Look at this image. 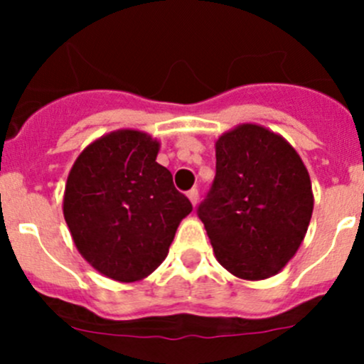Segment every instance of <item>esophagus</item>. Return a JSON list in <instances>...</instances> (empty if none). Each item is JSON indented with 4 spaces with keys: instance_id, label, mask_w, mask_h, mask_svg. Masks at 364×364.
Instances as JSON below:
<instances>
[{
    "instance_id": "1",
    "label": "esophagus",
    "mask_w": 364,
    "mask_h": 364,
    "mask_svg": "<svg viewBox=\"0 0 364 364\" xmlns=\"http://www.w3.org/2000/svg\"><path fill=\"white\" fill-rule=\"evenodd\" d=\"M186 197H188L190 203H192V205H196L197 200H199V190H197V188L188 190V192H186Z\"/></svg>"
}]
</instances>
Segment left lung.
Returning <instances> with one entry per match:
<instances>
[{
    "mask_svg": "<svg viewBox=\"0 0 364 364\" xmlns=\"http://www.w3.org/2000/svg\"><path fill=\"white\" fill-rule=\"evenodd\" d=\"M215 149V181L197 215L216 260L241 280L274 277L306 236L310 174L280 134L255 123L222 134Z\"/></svg>",
    "mask_w": 364,
    "mask_h": 364,
    "instance_id": "8db88e82",
    "label": "left lung"
}]
</instances>
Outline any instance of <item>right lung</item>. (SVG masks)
<instances>
[{
  "label": "right lung",
  "mask_w": 364,
  "mask_h": 364,
  "mask_svg": "<svg viewBox=\"0 0 364 364\" xmlns=\"http://www.w3.org/2000/svg\"><path fill=\"white\" fill-rule=\"evenodd\" d=\"M160 142L123 128L82 149L65 185L63 215L80 255L104 277L132 284L167 257L192 204L156 161Z\"/></svg>",
  "instance_id": "add662e5"
}]
</instances>
